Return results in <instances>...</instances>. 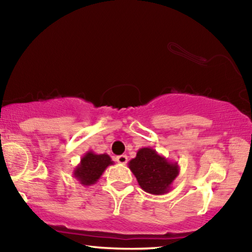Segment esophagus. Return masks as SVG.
<instances>
[{"mask_svg":"<svg viewBox=\"0 0 252 252\" xmlns=\"http://www.w3.org/2000/svg\"><path fill=\"white\" fill-rule=\"evenodd\" d=\"M116 160H117L118 163H120V164H126V162H127V157H126V155L118 156V157L116 158Z\"/></svg>","mask_w":252,"mask_h":252,"instance_id":"esophagus-1","label":"esophagus"}]
</instances>
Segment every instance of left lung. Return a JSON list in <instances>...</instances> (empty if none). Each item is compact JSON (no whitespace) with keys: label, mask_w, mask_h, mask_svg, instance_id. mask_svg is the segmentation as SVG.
Instances as JSON below:
<instances>
[{"label":"left lung","mask_w":252,"mask_h":252,"mask_svg":"<svg viewBox=\"0 0 252 252\" xmlns=\"http://www.w3.org/2000/svg\"><path fill=\"white\" fill-rule=\"evenodd\" d=\"M127 164L141 189L156 195L168 193L179 174L178 162L169 161L152 148L139 149Z\"/></svg>","instance_id":"1"}]
</instances>
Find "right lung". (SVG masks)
I'll return each instance as SVG.
<instances>
[{"label":"right lung","mask_w":252,"mask_h":252,"mask_svg":"<svg viewBox=\"0 0 252 252\" xmlns=\"http://www.w3.org/2000/svg\"><path fill=\"white\" fill-rule=\"evenodd\" d=\"M111 164H113V161L106 153L96 155L93 151H88L74 168L73 177L80 181L81 185L92 186Z\"/></svg>","instance_id":"1"}]
</instances>
